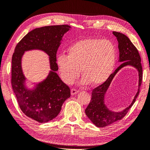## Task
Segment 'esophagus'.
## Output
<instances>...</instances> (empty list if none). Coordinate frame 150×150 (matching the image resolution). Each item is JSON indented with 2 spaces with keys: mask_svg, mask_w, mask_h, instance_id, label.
I'll return each mask as SVG.
<instances>
[{
  "mask_svg": "<svg viewBox=\"0 0 150 150\" xmlns=\"http://www.w3.org/2000/svg\"><path fill=\"white\" fill-rule=\"evenodd\" d=\"M71 92L72 95H74L76 94L77 92H78V91H77V90L75 89V88H72L71 91Z\"/></svg>",
  "mask_w": 150,
  "mask_h": 150,
  "instance_id": "obj_1",
  "label": "esophagus"
}]
</instances>
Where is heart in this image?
Listing matches in <instances>:
<instances>
[{
  "mask_svg": "<svg viewBox=\"0 0 150 150\" xmlns=\"http://www.w3.org/2000/svg\"><path fill=\"white\" fill-rule=\"evenodd\" d=\"M116 46L109 40L88 39L72 44L67 56L59 55L57 65L62 81L71 84L80 73L83 84L98 86L105 82L115 68Z\"/></svg>",
  "mask_w": 150,
  "mask_h": 150,
  "instance_id": "1",
  "label": "heart"
}]
</instances>
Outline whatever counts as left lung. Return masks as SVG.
Masks as SVG:
<instances>
[{
  "label": "left lung",
  "instance_id": "1",
  "mask_svg": "<svg viewBox=\"0 0 150 150\" xmlns=\"http://www.w3.org/2000/svg\"><path fill=\"white\" fill-rule=\"evenodd\" d=\"M117 38L119 50V62L122 64L112 73L102 84L92 90L91 102L85 110L86 115L97 127H104L122 119L127 113L129 109L134 105L140 92V87L142 81V67L141 58L137 48L132 43L130 40L121 33L112 32ZM132 65L139 71V89L132 103L121 112L110 111L104 105V95L115 74L119 70L125 65Z\"/></svg>",
  "mask_w": 150,
  "mask_h": 150
}]
</instances>
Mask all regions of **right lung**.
<instances>
[{"instance_id": "right-lung-1", "label": "right lung", "mask_w": 150, "mask_h": 150, "mask_svg": "<svg viewBox=\"0 0 150 150\" xmlns=\"http://www.w3.org/2000/svg\"><path fill=\"white\" fill-rule=\"evenodd\" d=\"M67 25L47 26L28 33L16 45L11 59V83L17 102L22 112L40 123L49 122L58 116L64 101L71 96L70 88L59 78L56 71L57 52ZM39 49L50 57L51 71L46 80L33 90L25 88V77L21 69V58L25 51Z\"/></svg>"}]
</instances>
